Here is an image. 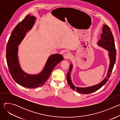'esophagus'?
Here are the masks:
<instances>
[{
    "label": "esophagus",
    "instance_id": "obj_1",
    "mask_svg": "<svg viewBox=\"0 0 120 120\" xmlns=\"http://www.w3.org/2000/svg\"><path fill=\"white\" fill-rule=\"evenodd\" d=\"M64 59H69L71 57V54L69 52H66V53H64Z\"/></svg>",
    "mask_w": 120,
    "mask_h": 120
}]
</instances>
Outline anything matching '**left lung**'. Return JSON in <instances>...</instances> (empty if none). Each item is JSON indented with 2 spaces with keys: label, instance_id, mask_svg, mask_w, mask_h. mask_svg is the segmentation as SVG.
Masks as SVG:
<instances>
[{
  "label": "left lung",
  "instance_id": "8db88e82",
  "mask_svg": "<svg viewBox=\"0 0 120 120\" xmlns=\"http://www.w3.org/2000/svg\"><path fill=\"white\" fill-rule=\"evenodd\" d=\"M102 32V33L101 35V39L98 41L97 45L99 46L106 49L109 52L108 55L110 58V64L107 75L101 82L98 84L93 85V86L86 87H79L75 86V85L72 82L70 76V73L73 69V65L72 64H71L70 65L69 71H68L67 74V81L68 83L69 84L70 86L73 90H76L79 93L83 94H88L94 93L99 89L108 81L110 76L111 74L112 71L113 67L116 61V51L115 46L114 38L111 29L108 26L105 25H103Z\"/></svg>",
  "mask_w": 120,
  "mask_h": 120
}]
</instances>
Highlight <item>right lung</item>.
Returning a JSON list of instances; mask_svg holds the SVG:
<instances>
[{"label":"right lung","instance_id":"obj_1","mask_svg":"<svg viewBox=\"0 0 120 120\" xmlns=\"http://www.w3.org/2000/svg\"><path fill=\"white\" fill-rule=\"evenodd\" d=\"M36 17L27 15L13 30L8 41L6 49V59L9 72L14 81L28 88L41 87L46 82L55 66L63 60L62 55L50 56L42 71L37 75H30L21 68L18 57V46L25 38L26 33L35 24Z\"/></svg>","mask_w":120,"mask_h":120}]
</instances>
